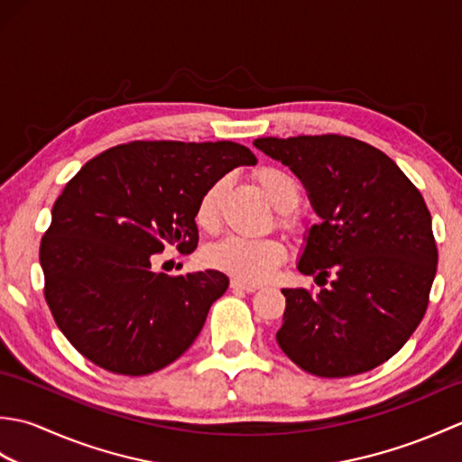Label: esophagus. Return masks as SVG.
I'll use <instances>...</instances> for the list:
<instances>
[{"mask_svg": "<svg viewBox=\"0 0 462 462\" xmlns=\"http://www.w3.org/2000/svg\"><path fill=\"white\" fill-rule=\"evenodd\" d=\"M230 286H232V290H242V291H256V290L260 288L258 283L242 282V280H236V278H234V280L230 282Z\"/></svg>", "mask_w": 462, "mask_h": 462, "instance_id": "1", "label": "esophagus"}]
</instances>
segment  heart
<instances>
[{
    "instance_id": "obj_1",
    "label": "heart",
    "mask_w": 462,
    "mask_h": 462,
    "mask_svg": "<svg viewBox=\"0 0 462 462\" xmlns=\"http://www.w3.org/2000/svg\"><path fill=\"white\" fill-rule=\"evenodd\" d=\"M254 180L258 182L260 190L266 196L273 208L283 212L282 224L293 228L296 218H291L288 210L300 200V186L296 179L278 166H262L254 172ZM224 184L214 182L200 196L196 206V224L202 230H214L220 220V199ZM210 266L220 270L228 276L256 283L266 280L286 258V248L276 238H244V236H228L220 242L212 244L206 252Z\"/></svg>"
}]
</instances>
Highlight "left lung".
I'll list each match as a JSON object with an SVG mask.
<instances>
[{"mask_svg": "<svg viewBox=\"0 0 462 462\" xmlns=\"http://www.w3.org/2000/svg\"><path fill=\"white\" fill-rule=\"evenodd\" d=\"M254 146L290 166L319 216L298 270L323 288L316 296L282 290L278 346L318 377L381 365L413 336L429 306L437 244L423 196L385 152L351 136H263Z\"/></svg>", "mask_w": 462, "mask_h": 462, "instance_id": "left-lung-1", "label": "left lung"}]
</instances>
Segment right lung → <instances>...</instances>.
I'll use <instances>...</instances> for the list:
<instances>
[{
  "mask_svg": "<svg viewBox=\"0 0 462 462\" xmlns=\"http://www.w3.org/2000/svg\"><path fill=\"white\" fill-rule=\"evenodd\" d=\"M256 162L232 141H134L95 156L67 182L39 262L47 306L81 356L136 377L192 346L230 282L218 270L156 273L151 256L164 246L194 252L200 196Z\"/></svg>",
  "mask_w": 462,
  "mask_h": 462,
  "instance_id": "right-lung-1",
  "label": "right lung"
}]
</instances>
